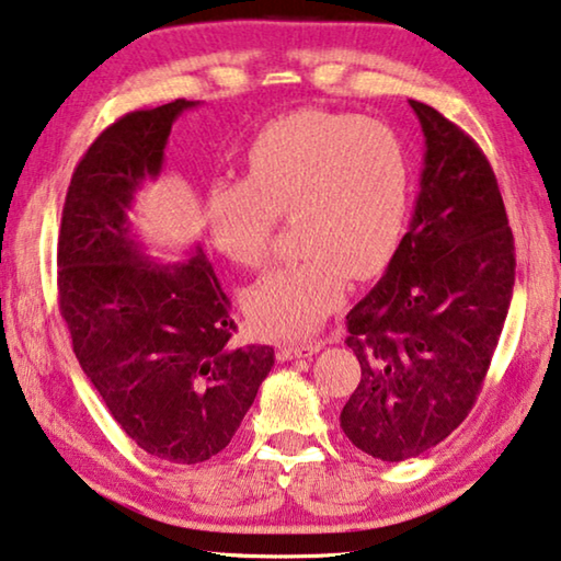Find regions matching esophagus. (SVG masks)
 Segmentation results:
<instances>
[{"label":"esophagus","mask_w":561,"mask_h":561,"mask_svg":"<svg viewBox=\"0 0 561 561\" xmlns=\"http://www.w3.org/2000/svg\"><path fill=\"white\" fill-rule=\"evenodd\" d=\"M322 350V344L319 342H284L277 346V357L279 362H289V359H301V357H312Z\"/></svg>","instance_id":"esophagus-1"}]
</instances>
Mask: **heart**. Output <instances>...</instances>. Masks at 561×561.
<instances>
[{"instance_id": "1", "label": "heart", "mask_w": 561, "mask_h": 561, "mask_svg": "<svg viewBox=\"0 0 561 561\" xmlns=\"http://www.w3.org/2000/svg\"><path fill=\"white\" fill-rule=\"evenodd\" d=\"M412 169L392 127L354 114L299 110L274 119L244 152V180L204 192L211 247L239 266L270 252L277 217L291 219L297 256L244 295L270 334H309L340 305L344 282L385 270L404 232Z\"/></svg>"}]
</instances>
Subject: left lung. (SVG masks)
Here are the masks:
<instances>
[{"instance_id":"8db88e82","label":"left lung","mask_w":561,"mask_h":561,"mask_svg":"<svg viewBox=\"0 0 561 561\" xmlns=\"http://www.w3.org/2000/svg\"><path fill=\"white\" fill-rule=\"evenodd\" d=\"M424 169L385 277L346 314L362 377L340 424L354 447L404 461L465 422L500 342L514 289V237L477 141L414 102Z\"/></svg>"}]
</instances>
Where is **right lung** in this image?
I'll return each mask as SVG.
<instances>
[{"mask_svg":"<svg viewBox=\"0 0 561 561\" xmlns=\"http://www.w3.org/2000/svg\"><path fill=\"white\" fill-rule=\"evenodd\" d=\"M197 102L124 114L69 182L57 247L59 312L87 379L147 455L197 465L232 442L274 367L272 346H234V319L202 247L162 264L129 211L157 180L174 119Z\"/></svg>","mask_w":561,"mask_h":561,"instance_id":"right-lung-1","label":"right lung"}]
</instances>
